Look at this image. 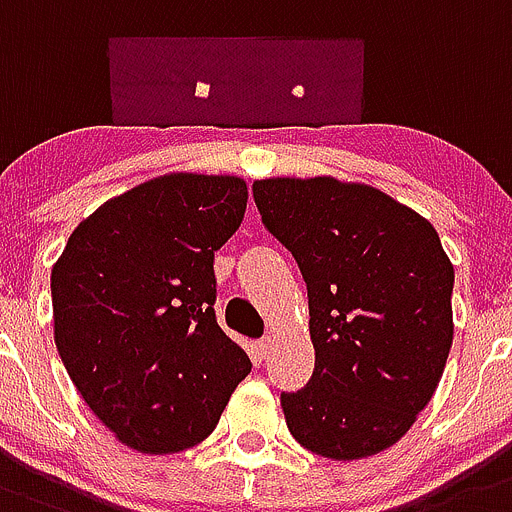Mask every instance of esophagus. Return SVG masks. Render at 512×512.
<instances>
[{
  "label": "esophagus",
  "instance_id": "obj_1",
  "mask_svg": "<svg viewBox=\"0 0 512 512\" xmlns=\"http://www.w3.org/2000/svg\"><path fill=\"white\" fill-rule=\"evenodd\" d=\"M273 336H265V339H260V342H255V352H257V357L260 359H267L270 357V354H273Z\"/></svg>",
  "mask_w": 512,
  "mask_h": 512
}]
</instances>
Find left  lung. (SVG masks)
Wrapping results in <instances>:
<instances>
[{"mask_svg": "<svg viewBox=\"0 0 512 512\" xmlns=\"http://www.w3.org/2000/svg\"><path fill=\"white\" fill-rule=\"evenodd\" d=\"M262 222L308 288L316 365L280 395L303 449L336 462L398 444L434 398L454 339V265L434 224L367 183H252Z\"/></svg>", "mask_w": 512, "mask_h": 512, "instance_id": "left-lung-1", "label": "left lung"}]
</instances>
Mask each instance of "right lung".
I'll return each mask as SVG.
<instances>
[{
    "mask_svg": "<svg viewBox=\"0 0 512 512\" xmlns=\"http://www.w3.org/2000/svg\"><path fill=\"white\" fill-rule=\"evenodd\" d=\"M247 181L165 173L104 201L50 273L55 347L94 416L140 454L201 444L250 375L216 324L214 252Z\"/></svg>",
    "mask_w": 512,
    "mask_h": 512,
    "instance_id": "add662e5",
    "label": "right lung"
}]
</instances>
